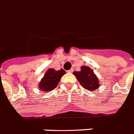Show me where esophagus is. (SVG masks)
<instances>
[{"label":"esophagus","instance_id":"1","mask_svg":"<svg viewBox=\"0 0 134 134\" xmlns=\"http://www.w3.org/2000/svg\"><path fill=\"white\" fill-rule=\"evenodd\" d=\"M73 71H74L73 69H69V70H67V72H68V73H72Z\"/></svg>","mask_w":134,"mask_h":134}]
</instances>
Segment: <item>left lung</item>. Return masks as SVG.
Listing matches in <instances>:
<instances>
[{"mask_svg":"<svg viewBox=\"0 0 134 134\" xmlns=\"http://www.w3.org/2000/svg\"><path fill=\"white\" fill-rule=\"evenodd\" d=\"M80 71H74V74L85 89L94 90L99 87V80L90 67L82 66Z\"/></svg>","mask_w":134,"mask_h":134,"instance_id":"obj_1","label":"left lung"}]
</instances>
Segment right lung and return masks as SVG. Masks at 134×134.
<instances>
[{"instance_id": "right-lung-1", "label": "right lung", "mask_w": 134, "mask_h": 134, "mask_svg": "<svg viewBox=\"0 0 134 134\" xmlns=\"http://www.w3.org/2000/svg\"><path fill=\"white\" fill-rule=\"evenodd\" d=\"M65 73L66 71L63 69L58 71H55L53 69H48L39 85L40 90L45 92L53 90L56 88L58 83L60 81L61 77L65 74Z\"/></svg>"}]
</instances>
